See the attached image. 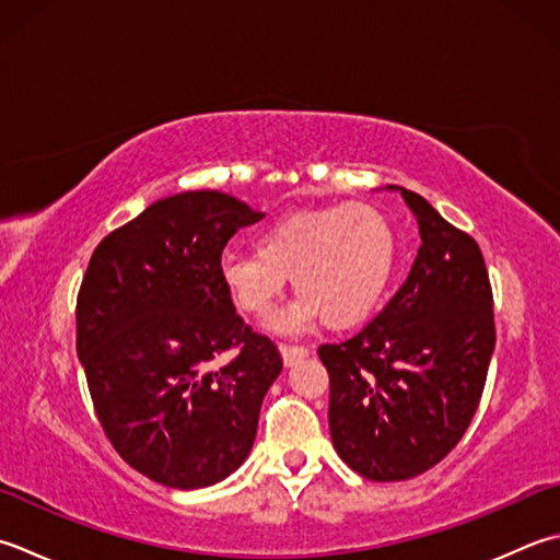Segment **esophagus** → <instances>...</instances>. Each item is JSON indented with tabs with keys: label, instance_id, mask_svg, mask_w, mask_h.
<instances>
[{
	"label": "esophagus",
	"instance_id": "1",
	"mask_svg": "<svg viewBox=\"0 0 560 560\" xmlns=\"http://www.w3.org/2000/svg\"><path fill=\"white\" fill-rule=\"evenodd\" d=\"M279 349H281L283 364H287V366L299 364L301 359L308 357V347H303V345H287V342H283Z\"/></svg>",
	"mask_w": 560,
	"mask_h": 560
}]
</instances>
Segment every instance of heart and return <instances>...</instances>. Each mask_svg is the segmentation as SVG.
Wrapping results in <instances>:
<instances>
[{
  "label": "heart",
  "mask_w": 560,
  "mask_h": 560,
  "mask_svg": "<svg viewBox=\"0 0 560 560\" xmlns=\"http://www.w3.org/2000/svg\"><path fill=\"white\" fill-rule=\"evenodd\" d=\"M398 237L388 215L371 203L303 208L271 221L257 252H230L221 279L230 299L252 317H265L287 281L301 295L281 327H303L323 317L345 330L376 311L396 271Z\"/></svg>",
  "instance_id": "1"
}]
</instances>
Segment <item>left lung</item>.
<instances>
[{
	"instance_id": "8db88e82",
	"label": "left lung",
	"mask_w": 560,
	"mask_h": 560,
	"mask_svg": "<svg viewBox=\"0 0 560 560\" xmlns=\"http://www.w3.org/2000/svg\"><path fill=\"white\" fill-rule=\"evenodd\" d=\"M400 194L422 235L408 279L357 335L317 347L332 444L376 483L420 476L462 442L495 349L483 252L420 194Z\"/></svg>"
}]
</instances>
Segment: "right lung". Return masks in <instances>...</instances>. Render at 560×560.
I'll return each instance as SVG.
<instances>
[{"label": "right lung", "mask_w": 560, "mask_h": 560, "mask_svg": "<svg viewBox=\"0 0 560 560\" xmlns=\"http://www.w3.org/2000/svg\"><path fill=\"white\" fill-rule=\"evenodd\" d=\"M261 213L221 191L148 206L92 252L77 293L80 357L116 454L155 483L213 486L245 462L283 361L235 313L221 255Z\"/></svg>", "instance_id": "1"}]
</instances>
